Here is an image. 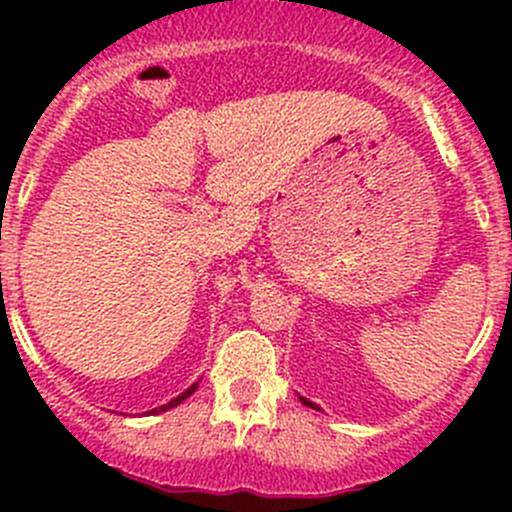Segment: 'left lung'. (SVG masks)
<instances>
[{
  "label": "left lung",
  "mask_w": 512,
  "mask_h": 512,
  "mask_svg": "<svg viewBox=\"0 0 512 512\" xmlns=\"http://www.w3.org/2000/svg\"><path fill=\"white\" fill-rule=\"evenodd\" d=\"M302 404H304V406H312V409H317V406H314L312 401H307V399H302Z\"/></svg>",
  "instance_id": "left-lung-1"
}]
</instances>
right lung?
<instances>
[{
    "label": "right lung",
    "mask_w": 512,
    "mask_h": 512,
    "mask_svg": "<svg viewBox=\"0 0 512 512\" xmlns=\"http://www.w3.org/2000/svg\"><path fill=\"white\" fill-rule=\"evenodd\" d=\"M195 389H198V384H193V386H190V389L188 391H183V394H180L178 396V399H173V401H170V404H165V406H158V409H153L151 411V414H160V411H168V409H173V406H178L180 404V401H185V399H188V396L190 394H193V391Z\"/></svg>",
    "instance_id": "1"
}]
</instances>
